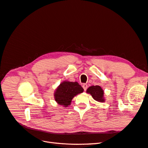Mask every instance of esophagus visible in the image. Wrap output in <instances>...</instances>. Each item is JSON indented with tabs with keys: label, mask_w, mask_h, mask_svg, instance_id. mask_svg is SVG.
I'll return each instance as SVG.
<instances>
[{
	"label": "esophagus",
	"mask_w": 148,
	"mask_h": 148,
	"mask_svg": "<svg viewBox=\"0 0 148 148\" xmlns=\"http://www.w3.org/2000/svg\"><path fill=\"white\" fill-rule=\"evenodd\" d=\"M82 86H83V88L84 89V90L86 91L87 89V88H88V85L86 84H83Z\"/></svg>",
	"instance_id": "obj_1"
}]
</instances>
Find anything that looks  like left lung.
Returning a JSON list of instances; mask_svg holds the SVG:
<instances>
[{
  "mask_svg": "<svg viewBox=\"0 0 148 148\" xmlns=\"http://www.w3.org/2000/svg\"><path fill=\"white\" fill-rule=\"evenodd\" d=\"M86 92L91 95L95 101L99 102H104L105 101L104 92L100 86H89L86 90Z\"/></svg>",
  "mask_w": 148,
  "mask_h": 148,
  "instance_id": "obj_1",
  "label": "left lung"
}]
</instances>
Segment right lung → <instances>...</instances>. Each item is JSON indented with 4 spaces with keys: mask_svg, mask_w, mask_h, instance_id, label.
Returning <instances> with one entry per match:
<instances>
[{
    "mask_svg": "<svg viewBox=\"0 0 148 148\" xmlns=\"http://www.w3.org/2000/svg\"><path fill=\"white\" fill-rule=\"evenodd\" d=\"M83 91V88L78 82L64 81L56 88L53 96L58 104L66 107L71 104L75 96L82 93Z\"/></svg>",
    "mask_w": 148,
    "mask_h": 148,
    "instance_id": "obj_1",
    "label": "right lung"
}]
</instances>
